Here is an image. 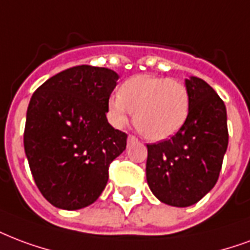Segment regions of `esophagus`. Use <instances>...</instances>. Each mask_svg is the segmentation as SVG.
I'll use <instances>...</instances> for the list:
<instances>
[{
  "label": "esophagus",
  "mask_w": 250,
  "mask_h": 250,
  "mask_svg": "<svg viewBox=\"0 0 250 250\" xmlns=\"http://www.w3.org/2000/svg\"><path fill=\"white\" fill-rule=\"evenodd\" d=\"M135 140H138L135 135H128V142H135Z\"/></svg>",
  "instance_id": "obj_1"
}]
</instances>
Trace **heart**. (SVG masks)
Segmentation results:
<instances>
[{
	"mask_svg": "<svg viewBox=\"0 0 250 250\" xmlns=\"http://www.w3.org/2000/svg\"><path fill=\"white\" fill-rule=\"evenodd\" d=\"M189 111V92L175 78L138 75L125 81L108 101L107 115L120 128L135 112V125L149 140H164L182 128Z\"/></svg>",
	"mask_w": 250,
	"mask_h": 250,
	"instance_id": "1",
	"label": "heart"
}]
</instances>
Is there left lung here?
Here are the masks:
<instances>
[{"mask_svg":"<svg viewBox=\"0 0 250 250\" xmlns=\"http://www.w3.org/2000/svg\"><path fill=\"white\" fill-rule=\"evenodd\" d=\"M189 111L182 128L169 139L147 144L146 175L149 189L172 207L201 200L219 179L228 147L227 108L203 79H187Z\"/></svg>","mask_w":250,"mask_h":250,"instance_id":"left-lung-1","label":"left lung"}]
</instances>
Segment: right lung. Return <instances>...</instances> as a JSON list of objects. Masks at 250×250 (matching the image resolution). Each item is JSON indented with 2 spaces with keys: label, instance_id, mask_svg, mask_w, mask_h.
I'll return each instance as SVG.
<instances>
[{
  "label": "right lung",
  "instance_id": "1",
  "mask_svg": "<svg viewBox=\"0 0 250 250\" xmlns=\"http://www.w3.org/2000/svg\"><path fill=\"white\" fill-rule=\"evenodd\" d=\"M118 79L110 68L82 64L47 79L31 97L25 152L38 189L57 208L92 204L106 187L111 162L125 149L127 134L106 118Z\"/></svg>",
  "mask_w": 250,
  "mask_h": 250
}]
</instances>
